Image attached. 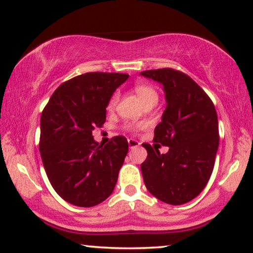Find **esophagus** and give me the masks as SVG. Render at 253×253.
<instances>
[{
    "label": "esophagus",
    "mask_w": 253,
    "mask_h": 253,
    "mask_svg": "<svg viewBox=\"0 0 253 253\" xmlns=\"http://www.w3.org/2000/svg\"><path fill=\"white\" fill-rule=\"evenodd\" d=\"M128 146H129V148H135V147L140 146V142L136 141V140H134V139H128Z\"/></svg>",
    "instance_id": "obj_1"
}]
</instances>
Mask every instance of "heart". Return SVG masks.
Segmentation results:
<instances>
[{"label": "heart", "mask_w": 253, "mask_h": 253, "mask_svg": "<svg viewBox=\"0 0 253 253\" xmlns=\"http://www.w3.org/2000/svg\"><path fill=\"white\" fill-rule=\"evenodd\" d=\"M134 92H135V94L137 95V98H139V100L141 101L142 105H146L149 103L156 104V101H158L159 97H158V93H156V91L152 87V86L147 84H136L135 87H134ZM117 101H118V95L113 94L107 104V110L108 111L113 110V108L116 107Z\"/></svg>", "instance_id": "1"}]
</instances>
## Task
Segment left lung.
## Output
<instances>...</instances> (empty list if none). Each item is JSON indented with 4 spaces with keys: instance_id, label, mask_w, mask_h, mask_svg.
Instances as JSON below:
<instances>
[{
    "instance_id": "left-lung-1",
    "label": "left lung",
    "mask_w": 253,
    "mask_h": 253,
    "mask_svg": "<svg viewBox=\"0 0 253 253\" xmlns=\"http://www.w3.org/2000/svg\"><path fill=\"white\" fill-rule=\"evenodd\" d=\"M140 75L164 88L167 106L155 127L154 141L169 147L161 155L158 143H142L148 153L141 164L143 182L153 196L180 206L198 196L211 176L219 142L215 106L183 72L159 69Z\"/></svg>"
}]
</instances>
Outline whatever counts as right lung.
Listing matches in <instances>:
<instances>
[{"label": "right lung", "mask_w": 253, "mask_h": 253, "mask_svg": "<svg viewBox=\"0 0 253 253\" xmlns=\"http://www.w3.org/2000/svg\"><path fill=\"white\" fill-rule=\"evenodd\" d=\"M126 73L88 72L63 83L41 117L40 152L56 193L77 207H94L113 193L128 152L123 135L107 145L94 141V128L106 120L114 91Z\"/></svg>", "instance_id": "1"}]
</instances>
